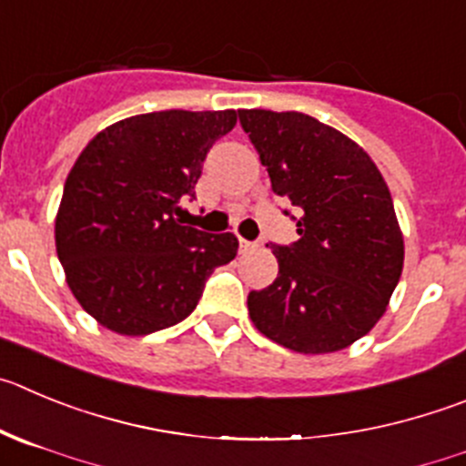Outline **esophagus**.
I'll use <instances>...</instances> for the list:
<instances>
[{
    "instance_id": "1",
    "label": "esophagus",
    "mask_w": 466,
    "mask_h": 466,
    "mask_svg": "<svg viewBox=\"0 0 466 466\" xmlns=\"http://www.w3.org/2000/svg\"><path fill=\"white\" fill-rule=\"evenodd\" d=\"M255 246H258V243H255V241H246V238H241V248H243V250H248V248H255Z\"/></svg>"
}]
</instances>
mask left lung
<instances>
[{
  "label": "left lung",
  "mask_w": 466,
  "mask_h": 466,
  "mask_svg": "<svg viewBox=\"0 0 466 466\" xmlns=\"http://www.w3.org/2000/svg\"><path fill=\"white\" fill-rule=\"evenodd\" d=\"M238 121L299 234L268 243L278 278L248 294L250 319L287 350H345L380 321L402 273L389 186L356 142L312 116L238 110Z\"/></svg>",
  "instance_id": "left-lung-1"
}]
</instances>
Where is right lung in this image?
<instances>
[{"mask_svg":"<svg viewBox=\"0 0 466 466\" xmlns=\"http://www.w3.org/2000/svg\"><path fill=\"white\" fill-rule=\"evenodd\" d=\"M234 110H165L116 121L73 165L56 213V255L80 306L121 336L179 324L216 267L237 258L234 234L179 225L208 149Z\"/></svg>","mask_w":466,"mask_h":466,"instance_id":"right-lung-1","label":"right lung"}]
</instances>
